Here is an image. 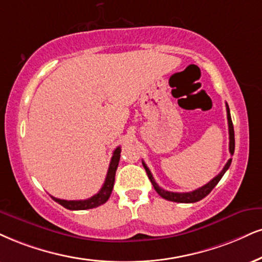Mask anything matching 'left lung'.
I'll use <instances>...</instances> for the list:
<instances>
[{"mask_svg":"<svg viewBox=\"0 0 262 262\" xmlns=\"http://www.w3.org/2000/svg\"><path fill=\"white\" fill-rule=\"evenodd\" d=\"M226 109H227L228 134H230V153H231V156H233V153H234V130H233V124H232V119H231V114H230V108H228L227 103H226ZM231 163H232V158L228 159V161L226 163V165L224 166V169H222L221 172L219 173L216 177H214V179L210 181V182H208L203 187H200V188H198V189L192 190V192H186V193L169 192V190L163 189L161 187L158 186V183L154 181L153 175H151V172L147 167L146 164L144 163H142V164H143L144 169H146V171H147V175H148V177H149V180H150L151 185H153V187H154V189L157 190V193L161 196V198L170 200V202H176V203H195V202H199V200H202L203 198H205V196L208 195L212 189H214V187L217 185L219 181L222 179V176L225 175L226 171L228 170Z\"/></svg>","mask_w":262,"mask_h":262,"instance_id":"obj_1","label":"left lung"}]
</instances>
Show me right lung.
Instances as JSON below:
<instances>
[{
  "mask_svg": "<svg viewBox=\"0 0 262 262\" xmlns=\"http://www.w3.org/2000/svg\"><path fill=\"white\" fill-rule=\"evenodd\" d=\"M120 151H121V148L118 147L114 150V153H113L111 164H109L108 172H106L104 185L102 186V188L99 189V192L97 193V194L85 200H64V199L54 198V196H52V199L54 202H57L58 204H60L66 209H69V210H87V209L97 208V206L104 204L106 200L109 199V196H111L113 187H114L115 172H116V169H118L119 160H120Z\"/></svg>",
  "mask_w": 262,
  "mask_h": 262,
  "instance_id": "right-lung-1",
  "label": "right lung"
}]
</instances>
